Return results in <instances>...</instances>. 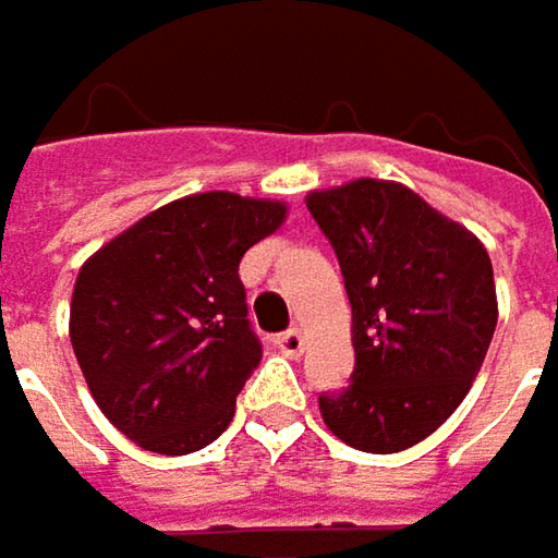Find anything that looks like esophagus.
Returning <instances> with one entry per match:
<instances>
[{
    "label": "esophagus",
    "instance_id": "1",
    "mask_svg": "<svg viewBox=\"0 0 558 558\" xmlns=\"http://www.w3.org/2000/svg\"><path fill=\"white\" fill-rule=\"evenodd\" d=\"M272 342H276V349H282L289 359H299L301 352H304V337H301L299 330H286V333H279Z\"/></svg>",
    "mask_w": 558,
    "mask_h": 558
}]
</instances>
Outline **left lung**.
Returning <instances> with one entry per match:
<instances>
[{"label": "left lung", "instance_id": "left-lung-1", "mask_svg": "<svg viewBox=\"0 0 558 558\" xmlns=\"http://www.w3.org/2000/svg\"><path fill=\"white\" fill-rule=\"evenodd\" d=\"M352 304V384L320 393L339 441L397 454L463 403L496 333L493 259L483 241L393 180L307 193Z\"/></svg>", "mask_w": 558, "mask_h": 558}]
</instances>
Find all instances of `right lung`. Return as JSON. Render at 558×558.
Here are the masks:
<instances>
[{"instance_id": "right-lung-1", "label": "right lung", "mask_w": 558, "mask_h": 558, "mask_svg": "<svg viewBox=\"0 0 558 558\" xmlns=\"http://www.w3.org/2000/svg\"><path fill=\"white\" fill-rule=\"evenodd\" d=\"M286 213L279 199L193 193L78 269L69 307L78 368L100 413L140 448L193 454L228 428L263 359L238 266Z\"/></svg>"}]
</instances>
